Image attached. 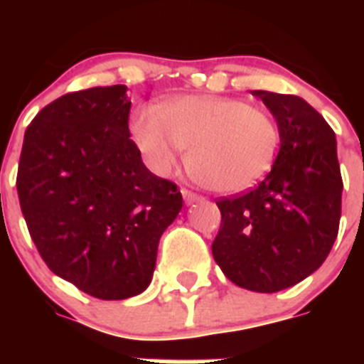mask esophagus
Wrapping results in <instances>:
<instances>
[{
    "mask_svg": "<svg viewBox=\"0 0 364 364\" xmlns=\"http://www.w3.org/2000/svg\"><path fill=\"white\" fill-rule=\"evenodd\" d=\"M182 197H184V200H186V204H193V202H198L200 200V197H198L197 193H193V191H189V189H182Z\"/></svg>",
    "mask_w": 364,
    "mask_h": 364,
    "instance_id": "esophagus-1",
    "label": "esophagus"
}]
</instances>
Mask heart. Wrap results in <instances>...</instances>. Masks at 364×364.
I'll list each match as a JSON object with an SVG mask.
<instances>
[{
    "mask_svg": "<svg viewBox=\"0 0 364 364\" xmlns=\"http://www.w3.org/2000/svg\"><path fill=\"white\" fill-rule=\"evenodd\" d=\"M134 142L159 175L173 169L178 149L193 178L222 195L253 188L272 169L281 134L266 109L240 98L188 95L140 107L131 120Z\"/></svg>",
    "mask_w": 364,
    "mask_h": 364,
    "instance_id": "b5f03b06",
    "label": "heart"
}]
</instances>
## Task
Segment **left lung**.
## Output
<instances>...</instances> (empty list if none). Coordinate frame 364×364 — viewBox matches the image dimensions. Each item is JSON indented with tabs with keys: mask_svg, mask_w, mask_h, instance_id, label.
I'll return each mask as SVG.
<instances>
[{
	"mask_svg": "<svg viewBox=\"0 0 364 364\" xmlns=\"http://www.w3.org/2000/svg\"><path fill=\"white\" fill-rule=\"evenodd\" d=\"M277 120L281 147L252 191L218 198L215 262L240 288L275 294L304 281L337 239L341 178L336 133L294 95L252 91Z\"/></svg>",
	"mask_w": 364,
	"mask_h": 364,
	"instance_id": "obj_1",
	"label": "left lung"
}]
</instances>
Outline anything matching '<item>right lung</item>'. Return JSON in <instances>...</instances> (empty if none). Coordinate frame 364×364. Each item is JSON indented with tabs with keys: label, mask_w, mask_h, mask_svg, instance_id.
<instances>
[{
	"label": "right lung",
	"mask_w": 364,
	"mask_h": 364,
	"mask_svg": "<svg viewBox=\"0 0 364 364\" xmlns=\"http://www.w3.org/2000/svg\"><path fill=\"white\" fill-rule=\"evenodd\" d=\"M127 87L67 92L25 131L19 205L45 264L104 301L142 294L159 240L182 210L176 184L144 166Z\"/></svg>",
	"instance_id": "obj_1"
}]
</instances>
